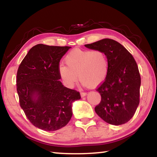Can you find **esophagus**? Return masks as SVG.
<instances>
[{"instance_id":"esophagus-1","label":"esophagus","mask_w":157,"mask_h":157,"mask_svg":"<svg viewBox=\"0 0 157 157\" xmlns=\"http://www.w3.org/2000/svg\"><path fill=\"white\" fill-rule=\"evenodd\" d=\"M80 95H81L82 97H84V96H85V95H86V92H81L80 93Z\"/></svg>"}]
</instances>
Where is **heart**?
<instances>
[{
    "label": "heart",
    "mask_w": 157,
    "mask_h": 157,
    "mask_svg": "<svg viewBox=\"0 0 157 157\" xmlns=\"http://www.w3.org/2000/svg\"><path fill=\"white\" fill-rule=\"evenodd\" d=\"M65 62L67 66L60 65L59 74L69 87L75 84L78 75L84 86L97 87L105 82L109 73V58L101 50L74 49L66 55Z\"/></svg>",
    "instance_id": "heart-1"
}]
</instances>
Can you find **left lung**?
<instances>
[{
	"label": "left lung",
	"mask_w": 157,
	"mask_h": 157,
	"mask_svg": "<svg viewBox=\"0 0 157 157\" xmlns=\"http://www.w3.org/2000/svg\"><path fill=\"white\" fill-rule=\"evenodd\" d=\"M90 49L101 50L109 58L107 78L96 91L101 101L95 111L103 121L113 125L128 122L134 116L140 102V75L137 63L123 46L111 39L86 44Z\"/></svg>",
	"instance_id": "left-lung-1"
}]
</instances>
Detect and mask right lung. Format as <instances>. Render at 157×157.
Masks as SVG:
<instances>
[{
	"label": "right lung",
	"mask_w": 157,
	"mask_h": 157,
	"mask_svg": "<svg viewBox=\"0 0 157 157\" xmlns=\"http://www.w3.org/2000/svg\"><path fill=\"white\" fill-rule=\"evenodd\" d=\"M71 47L37 44L18 66L17 90L21 107L30 123L44 131L62 128L72 117V102L81 98L59 79V62Z\"/></svg>",
	"instance_id": "1"
}]
</instances>
